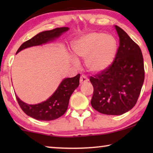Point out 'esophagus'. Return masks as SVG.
Segmentation results:
<instances>
[{
  "label": "esophagus",
  "mask_w": 153,
  "mask_h": 153,
  "mask_svg": "<svg viewBox=\"0 0 153 153\" xmlns=\"http://www.w3.org/2000/svg\"><path fill=\"white\" fill-rule=\"evenodd\" d=\"M88 81V77L85 76V75H82V76L80 77L79 82L81 84H84V83L87 82Z\"/></svg>",
  "instance_id": "obj_1"
}]
</instances>
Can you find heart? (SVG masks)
Listing matches in <instances>:
<instances>
[{
    "label": "heart",
    "mask_w": 153,
    "mask_h": 153,
    "mask_svg": "<svg viewBox=\"0 0 153 153\" xmlns=\"http://www.w3.org/2000/svg\"><path fill=\"white\" fill-rule=\"evenodd\" d=\"M73 48L77 57L86 60L90 71L98 73L112 63L117 52V42L112 36L93 32L77 39ZM74 63L77 64V61Z\"/></svg>",
    "instance_id": "1"
}]
</instances>
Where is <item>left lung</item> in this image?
I'll return each mask as SVG.
<instances>
[{"label": "left lung", "mask_w": 153, "mask_h": 153, "mask_svg": "<svg viewBox=\"0 0 153 153\" xmlns=\"http://www.w3.org/2000/svg\"><path fill=\"white\" fill-rule=\"evenodd\" d=\"M115 27L120 38L115 59L105 70L90 77L94 87L92 107L111 115H122L135 106L144 80L140 48L121 27Z\"/></svg>", "instance_id": "obj_1"}]
</instances>
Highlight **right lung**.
Returning a JSON list of instances; mask_svg holds the SVG:
<instances>
[{
	"instance_id": "obj_1",
	"label": "right lung",
	"mask_w": 153,
	"mask_h": 153,
	"mask_svg": "<svg viewBox=\"0 0 153 153\" xmlns=\"http://www.w3.org/2000/svg\"><path fill=\"white\" fill-rule=\"evenodd\" d=\"M69 30L68 27H57L55 29L40 32L32 38L25 41L20 46L17 53L30 46L41 45L53 40ZM80 74L74 77L63 79L57 90L45 102L37 105H28L22 101L15 96L19 107L30 117L37 120L51 121L60 117L66 112L69 98L74 91L79 86Z\"/></svg>"
}]
</instances>
